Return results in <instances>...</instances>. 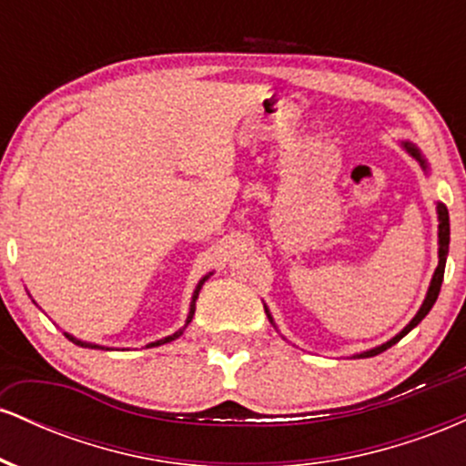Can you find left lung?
<instances>
[{
    "label": "left lung",
    "instance_id": "left-lung-1",
    "mask_svg": "<svg viewBox=\"0 0 466 466\" xmlns=\"http://www.w3.org/2000/svg\"><path fill=\"white\" fill-rule=\"evenodd\" d=\"M400 147H403L405 151H408V153L411 155V157H414L416 162L420 164V168L425 170V173H430V164H427L425 155L420 153V148L416 147L414 142H410V140H400ZM436 215H438V267H436L434 276H431L430 289H427L425 300H422L420 309H419V311H416L414 318L410 319V324L405 326L403 330H399V333L394 335L392 339L383 341L381 346H374V349H368V350L355 352V355H352V357H355V360H363V357H374V355H379V352L388 350L390 346L397 344V341H399V339H403V337L408 335L410 330L414 329V326H419V324H420V319L425 318V315L431 311V307H434V302L438 300V293H441V285H442V276H445L447 254H449V212H447V206H445V203L436 201ZM265 313H267V318H269V322L274 324V329L278 330V326H276V322H274V318H271V313H269V309H267V304H265Z\"/></svg>",
    "mask_w": 466,
    "mask_h": 466
}]
</instances>
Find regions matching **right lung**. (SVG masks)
<instances>
[{
    "label": "right lung",
    "instance_id": "add662e5",
    "mask_svg": "<svg viewBox=\"0 0 466 466\" xmlns=\"http://www.w3.org/2000/svg\"><path fill=\"white\" fill-rule=\"evenodd\" d=\"M210 276H212V271H210V274H206V276H203L199 282H197L195 291H192V300H190L188 315H186V324L181 326L179 330H175L173 335H168V337H162V339H157V341H151V344H147V349H153V346H162V344H168V341H173V339H177V337H181V333H184V330H186V326H188V324L192 322V315H195V302H197V298H199V291H201L203 282H206L208 278H210ZM66 337H67L69 341H74V344H76V346H83V349H106V346L92 344V341H83V339H78V337H74V335H69V333H66ZM106 350H111V349H106Z\"/></svg>",
    "mask_w": 466,
    "mask_h": 466
}]
</instances>
